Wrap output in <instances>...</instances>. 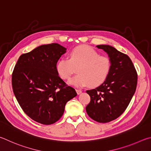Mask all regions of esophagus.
<instances>
[{"instance_id": "34e87169", "label": "esophagus", "mask_w": 151, "mask_h": 151, "mask_svg": "<svg viewBox=\"0 0 151 151\" xmlns=\"http://www.w3.org/2000/svg\"><path fill=\"white\" fill-rule=\"evenodd\" d=\"M76 92H77V93H78V95H80V94H81V93H82V91H81V89H76Z\"/></svg>"}]
</instances>
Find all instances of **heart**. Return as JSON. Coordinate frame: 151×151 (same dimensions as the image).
Segmentation results:
<instances>
[{"label":"heart","mask_w":151,"mask_h":151,"mask_svg":"<svg viewBox=\"0 0 151 151\" xmlns=\"http://www.w3.org/2000/svg\"><path fill=\"white\" fill-rule=\"evenodd\" d=\"M111 69V60L109 57L100 55L96 50L86 45L74 47L69 52V59L62 58L56 65L58 75L64 80H70L78 71V75L70 81L71 85L77 87L100 86L107 80Z\"/></svg>","instance_id":"heart-1"}]
</instances>
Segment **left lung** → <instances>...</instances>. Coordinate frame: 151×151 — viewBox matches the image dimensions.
Wrapping results in <instances>:
<instances>
[{"mask_svg":"<svg viewBox=\"0 0 151 151\" xmlns=\"http://www.w3.org/2000/svg\"><path fill=\"white\" fill-rule=\"evenodd\" d=\"M97 47L109 55L111 69L102 85L86 91L90 102L86 109L92 119L108 123L118 118L128 107L136 91L137 73L127 55L109 45H98Z\"/></svg>","mask_w":151,"mask_h":151,"instance_id":"1","label":"left lung"}]
</instances>
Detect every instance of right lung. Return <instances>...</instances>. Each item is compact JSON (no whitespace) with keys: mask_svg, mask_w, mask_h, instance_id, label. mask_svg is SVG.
Returning a JSON list of instances; mask_svg holds the SVG:
<instances>
[{"mask_svg":"<svg viewBox=\"0 0 151 151\" xmlns=\"http://www.w3.org/2000/svg\"><path fill=\"white\" fill-rule=\"evenodd\" d=\"M65 50L56 43L38 46L21 55L12 71V89L20 106L43 125L59 120L66 103L77 96L57 72V62Z\"/></svg>","mask_w":151,"mask_h":151,"instance_id":"add662e5","label":"right lung"}]
</instances>
